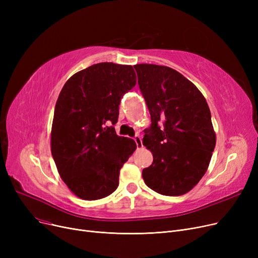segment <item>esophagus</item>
Returning a JSON list of instances; mask_svg holds the SVG:
<instances>
[{
    "label": "esophagus",
    "mask_w": 258,
    "mask_h": 258,
    "mask_svg": "<svg viewBox=\"0 0 258 258\" xmlns=\"http://www.w3.org/2000/svg\"><path fill=\"white\" fill-rule=\"evenodd\" d=\"M135 142H136V145H137V148L138 150H140V148L143 147V144H142V139L140 138V136H136L134 138Z\"/></svg>",
    "instance_id": "1"
}]
</instances>
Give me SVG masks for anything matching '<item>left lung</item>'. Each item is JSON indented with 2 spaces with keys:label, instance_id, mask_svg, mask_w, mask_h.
<instances>
[{
  "label": "left lung",
  "instance_id": "1",
  "mask_svg": "<svg viewBox=\"0 0 258 258\" xmlns=\"http://www.w3.org/2000/svg\"><path fill=\"white\" fill-rule=\"evenodd\" d=\"M134 68L152 119L143 144L154 161L143 169V180L160 195H185L207 171L215 147L207 101L191 81L169 67Z\"/></svg>",
  "mask_w": 258,
  "mask_h": 258
}]
</instances>
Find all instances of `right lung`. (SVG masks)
Returning a JSON list of instances; mask_svg holds the SVG:
<instances>
[{"label": "right lung", "mask_w": 258, "mask_h": 258, "mask_svg": "<svg viewBox=\"0 0 258 258\" xmlns=\"http://www.w3.org/2000/svg\"><path fill=\"white\" fill-rule=\"evenodd\" d=\"M136 80L132 66L100 62L75 73L59 93L51 153L61 180L80 199L113 194L121 167L136 150L135 141L114 127L121 98Z\"/></svg>", "instance_id": "add662e5"}]
</instances>
